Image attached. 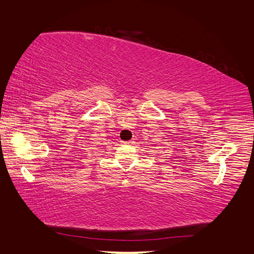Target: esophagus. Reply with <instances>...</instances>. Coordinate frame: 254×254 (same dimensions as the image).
Returning <instances> with one entry per match:
<instances>
[{
	"mask_svg": "<svg viewBox=\"0 0 254 254\" xmlns=\"http://www.w3.org/2000/svg\"><path fill=\"white\" fill-rule=\"evenodd\" d=\"M123 143H126V144H131V143H132V141H124Z\"/></svg>",
	"mask_w": 254,
	"mask_h": 254,
	"instance_id": "esophagus-1",
	"label": "esophagus"
}]
</instances>
